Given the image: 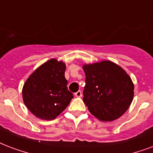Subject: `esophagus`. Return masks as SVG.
Instances as JSON below:
<instances>
[{
	"mask_svg": "<svg viewBox=\"0 0 153 153\" xmlns=\"http://www.w3.org/2000/svg\"><path fill=\"white\" fill-rule=\"evenodd\" d=\"M74 95H75L76 97L80 98V97H82V92L80 91H77L76 93H74Z\"/></svg>",
	"mask_w": 153,
	"mask_h": 153,
	"instance_id": "obj_1",
	"label": "esophagus"
}]
</instances>
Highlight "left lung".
I'll return each instance as SVG.
<instances>
[{"label":"left lung","instance_id":"8db88e82","mask_svg":"<svg viewBox=\"0 0 153 153\" xmlns=\"http://www.w3.org/2000/svg\"><path fill=\"white\" fill-rule=\"evenodd\" d=\"M86 75L83 102L101 121H112L123 115L131 105L134 84L122 67L111 61L82 66Z\"/></svg>","mask_w":153,"mask_h":153}]
</instances>
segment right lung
I'll return each mask as SVG.
<instances>
[{
	"instance_id": "right-lung-1",
	"label": "right lung",
	"mask_w": 153,
	"mask_h": 153,
	"mask_svg": "<svg viewBox=\"0 0 153 153\" xmlns=\"http://www.w3.org/2000/svg\"><path fill=\"white\" fill-rule=\"evenodd\" d=\"M65 71L63 62L52 58L36 69L25 81L22 89L23 101L38 118L54 120L74 98L66 87Z\"/></svg>"
}]
</instances>
